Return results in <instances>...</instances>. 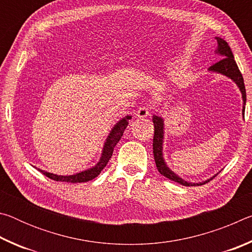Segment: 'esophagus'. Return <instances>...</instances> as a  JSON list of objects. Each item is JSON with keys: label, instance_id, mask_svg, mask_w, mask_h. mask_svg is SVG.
I'll list each match as a JSON object with an SVG mask.
<instances>
[{"label": "esophagus", "instance_id": "esophagus-1", "mask_svg": "<svg viewBox=\"0 0 252 252\" xmlns=\"http://www.w3.org/2000/svg\"><path fill=\"white\" fill-rule=\"evenodd\" d=\"M150 116V110H149L148 106H140L139 110L136 111V117L140 119L147 118Z\"/></svg>", "mask_w": 252, "mask_h": 252}]
</instances>
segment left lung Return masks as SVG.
<instances>
[{"mask_svg":"<svg viewBox=\"0 0 252 252\" xmlns=\"http://www.w3.org/2000/svg\"><path fill=\"white\" fill-rule=\"evenodd\" d=\"M217 40V48L215 50V53L219 57V61L215 63V64L209 67V72H213V73H219L224 76H227L230 80H232L234 83L237 84L239 90L241 92V97H242V118L245 119V108H246V101H247V95H246V88H245V82L244 78H242V74L239 71V67L237 65L236 61H234L232 51L230 49L227 42L221 37H216ZM153 125H155V136H153V156H155V161L157 164V169L162 176L165 178L170 179L174 182L180 183L182 186L191 187V186H199L203 185V183H207L208 181L212 180V178H215L217 174L211 177L210 179H207L206 181L202 182H190L187 181L181 177H179L177 173H174L171 169L168 167L167 162L164 160L163 157V141H164V120L162 117L159 116H153L152 117Z\"/></svg>","mask_w":252,"mask_h":252,"instance_id":"obj_1","label":"left lung"}]
</instances>
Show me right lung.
I'll return each instance as SVG.
<instances>
[{"instance_id":"add662e5","label":"right lung","mask_w":252,"mask_h":252,"mask_svg":"<svg viewBox=\"0 0 252 252\" xmlns=\"http://www.w3.org/2000/svg\"><path fill=\"white\" fill-rule=\"evenodd\" d=\"M131 116H126L125 118H122L119 120L116 125L112 126L110 133L106 136L103 148H102V152H101V157L99 161L96 162L95 165H93L92 168H89L87 170H83V171H80L78 173L74 174H70V176H58V174L51 173L48 171H44V170H40L39 171L42 172L50 179L55 181H61V182H71V183H80V182H88L94 179L100 174L102 170L104 169V167L108 163L110 158L112 157L113 153V149L117 146V143L119 142V140L121 139V136L125 132L126 127L129 125V120H131Z\"/></svg>"}]
</instances>
